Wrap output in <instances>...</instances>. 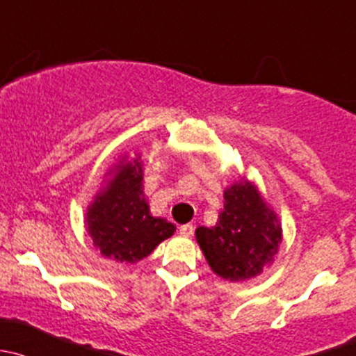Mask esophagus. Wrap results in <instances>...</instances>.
<instances>
[{
  "label": "esophagus",
  "instance_id": "esophagus-1",
  "mask_svg": "<svg viewBox=\"0 0 356 356\" xmlns=\"http://www.w3.org/2000/svg\"><path fill=\"white\" fill-rule=\"evenodd\" d=\"M179 234H181V236H192L193 234V226L192 225H183L181 228H179Z\"/></svg>",
  "mask_w": 356,
  "mask_h": 356
}]
</instances>
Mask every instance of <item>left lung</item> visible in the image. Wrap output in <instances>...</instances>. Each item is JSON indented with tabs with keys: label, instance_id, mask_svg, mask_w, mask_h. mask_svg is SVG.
Here are the masks:
<instances>
[{
	"label": "left lung",
	"instance_id": "8db88e82",
	"mask_svg": "<svg viewBox=\"0 0 356 356\" xmlns=\"http://www.w3.org/2000/svg\"><path fill=\"white\" fill-rule=\"evenodd\" d=\"M195 238L212 273L238 283L257 277L274 262L283 228L257 185L241 178L225 190L218 225L199 226Z\"/></svg>",
	"mask_w": 356,
	"mask_h": 356
}]
</instances>
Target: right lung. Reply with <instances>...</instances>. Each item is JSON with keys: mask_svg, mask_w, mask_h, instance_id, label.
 <instances>
[{"mask_svg": "<svg viewBox=\"0 0 356 356\" xmlns=\"http://www.w3.org/2000/svg\"><path fill=\"white\" fill-rule=\"evenodd\" d=\"M142 152L124 154L106 173L109 177L87 207L86 228L94 247L116 262L135 264L151 255L177 226L151 214L142 190Z\"/></svg>", "mask_w": 356, "mask_h": 356, "instance_id": "add662e5", "label": "right lung"}]
</instances>
